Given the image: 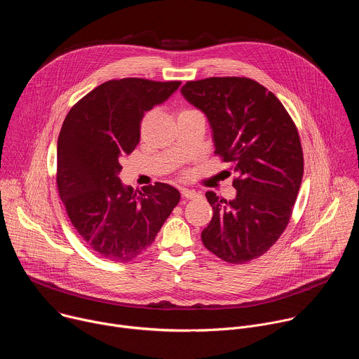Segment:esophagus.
Instances as JSON below:
<instances>
[{
  "mask_svg": "<svg viewBox=\"0 0 359 359\" xmlns=\"http://www.w3.org/2000/svg\"><path fill=\"white\" fill-rule=\"evenodd\" d=\"M180 191H182L183 197H186V198H197V197H200V193H198V191H196V190H191V189L182 187V189H180Z\"/></svg>",
  "mask_w": 359,
  "mask_h": 359,
  "instance_id": "34e87169",
  "label": "esophagus"
}]
</instances>
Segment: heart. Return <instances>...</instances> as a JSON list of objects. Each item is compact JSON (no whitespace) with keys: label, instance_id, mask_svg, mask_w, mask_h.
Listing matches in <instances>:
<instances>
[{"label":"heart","instance_id":"heart-1","mask_svg":"<svg viewBox=\"0 0 359 359\" xmlns=\"http://www.w3.org/2000/svg\"><path fill=\"white\" fill-rule=\"evenodd\" d=\"M193 111H196V109H191V108H184V109H182V111H180V114H179V115H182V114H189V112H193Z\"/></svg>","mask_w":359,"mask_h":359}]
</instances>
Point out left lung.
Here are the masks:
<instances>
[{
  "instance_id": "left-lung-1",
  "label": "left lung",
  "mask_w": 359,
  "mask_h": 359,
  "mask_svg": "<svg viewBox=\"0 0 359 359\" xmlns=\"http://www.w3.org/2000/svg\"><path fill=\"white\" fill-rule=\"evenodd\" d=\"M180 92L208 116L215 153L236 173L233 200L206 193L213 217L201 241L227 263L257 259L292 213L304 173L298 130L278 97L250 78L189 81Z\"/></svg>"
}]
</instances>
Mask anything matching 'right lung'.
I'll return each mask as SVG.
<instances>
[{
  "mask_svg": "<svg viewBox=\"0 0 359 359\" xmlns=\"http://www.w3.org/2000/svg\"><path fill=\"white\" fill-rule=\"evenodd\" d=\"M180 81L112 79L72 107L57 146V184L68 217L100 257L129 262L155 240L180 200L170 184L125 186L121 161L140 140L144 112L166 102Z\"/></svg>",
  "mask_w": 359,
  "mask_h": 359,
  "instance_id": "add662e5",
  "label": "right lung"
}]
</instances>
